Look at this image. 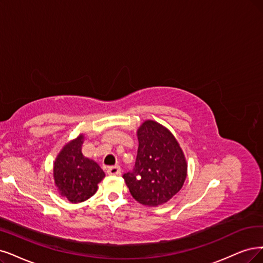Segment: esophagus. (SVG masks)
Wrapping results in <instances>:
<instances>
[{"mask_svg":"<svg viewBox=\"0 0 263 263\" xmlns=\"http://www.w3.org/2000/svg\"><path fill=\"white\" fill-rule=\"evenodd\" d=\"M107 173L109 174V176H118V174L121 173V169L119 166H111V167H108V169H107Z\"/></svg>","mask_w":263,"mask_h":263,"instance_id":"1","label":"esophagus"}]
</instances>
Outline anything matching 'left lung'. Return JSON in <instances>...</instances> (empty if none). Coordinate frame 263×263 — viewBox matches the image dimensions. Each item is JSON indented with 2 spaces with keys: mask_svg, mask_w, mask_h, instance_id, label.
<instances>
[{
  "mask_svg": "<svg viewBox=\"0 0 263 263\" xmlns=\"http://www.w3.org/2000/svg\"><path fill=\"white\" fill-rule=\"evenodd\" d=\"M137 134V161L123 179L135 200L157 207L182 189L187 176L186 159L177 139L160 123L144 121Z\"/></svg>",
  "mask_w": 263,
  "mask_h": 263,
  "instance_id": "left-lung-1",
  "label": "left lung"
}]
</instances>
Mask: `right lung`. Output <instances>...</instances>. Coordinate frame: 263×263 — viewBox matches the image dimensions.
I'll return each mask as SVG.
<instances>
[{"label": "right lung", "mask_w": 263, "mask_h": 263, "mask_svg": "<svg viewBox=\"0 0 263 263\" xmlns=\"http://www.w3.org/2000/svg\"><path fill=\"white\" fill-rule=\"evenodd\" d=\"M84 135L67 143L54 161L53 176L55 185L63 197L72 203L82 202L92 197L97 184L105 172L94 160L83 156L81 152Z\"/></svg>", "instance_id": "add662e5"}]
</instances>
